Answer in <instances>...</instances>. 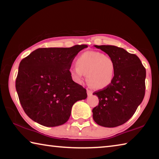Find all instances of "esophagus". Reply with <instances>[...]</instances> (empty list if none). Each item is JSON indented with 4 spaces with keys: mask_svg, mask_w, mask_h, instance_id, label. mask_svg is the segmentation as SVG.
I'll return each instance as SVG.
<instances>
[{
    "mask_svg": "<svg viewBox=\"0 0 159 159\" xmlns=\"http://www.w3.org/2000/svg\"><path fill=\"white\" fill-rule=\"evenodd\" d=\"M92 94H93V91L92 90L87 89V95H88V96H90L91 95H92Z\"/></svg>",
    "mask_w": 159,
    "mask_h": 159,
    "instance_id": "34e87169",
    "label": "esophagus"
}]
</instances>
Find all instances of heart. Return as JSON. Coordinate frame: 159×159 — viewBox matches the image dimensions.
<instances>
[{"instance_id":"1","label":"heart","mask_w":159,"mask_h":159,"mask_svg":"<svg viewBox=\"0 0 159 159\" xmlns=\"http://www.w3.org/2000/svg\"><path fill=\"white\" fill-rule=\"evenodd\" d=\"M71 79L82 83L86 76L88 85L95 89H104L111 84L116 73V63L110 56L98 51H86L76 60V66L69 68Z\"/></svg>"}]
</instances>
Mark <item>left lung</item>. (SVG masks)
Segmentation results:
<instances>
[{
  "label": "left lung",
  "mask_w": 159,
  "mask_h": 159,
  "mask_svg": "<svg viewBox=\"0 0 159 159\" xmlns=\"http://www.w3.org/2000/svg\"><path fill=\"white\" fill-rule=\"evenodd\" d=\"M113 58L116 73L111 84L93 93L99 104L93 109L96 123L107 128L123 125L133 116L145 94L146 69L138 56L114 45H94Z\"/></svg>",
  "instance_id": "8db88e82"
}]
</instances>
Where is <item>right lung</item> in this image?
I'll use <instances>...</instances> for the list:
<instances>
[{
  "mask_svg": "<svg viewBox=\"0 0 159 159\" xmlns=\"http://www.w3.org/2000/svg\"><path fill=\"white\" fill-rule=\"evenodd\" d=\"M86 45L39 48L21 61L16 90L28 116L46 127L65 123L75 102L87 98L85 88L72 80L69 68Z\"/></svg>",
  "mask_w": 159,
  "mask_h": 159,
  "instance_id": "add662e5",
  "label": "right lung"
}]
</instances>
